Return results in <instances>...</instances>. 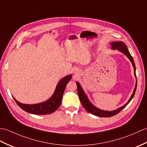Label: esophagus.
<instances>
[{"instance_id":"1","label":"esophagus","mask_w":147,"mask_h":147,"mask_svg":"<svg viewBox=\"0 0 147 147\" xmlns=\"http://www.w3.org/2000/svg\"><path fill=\"white\" fill-rule=\"evenodd\" d=\"M73 73H74V74L75 76H78V75L79 74V73H80V71H78V70H77V69H75L73 71Z\"/></svg>"}]
</instances>
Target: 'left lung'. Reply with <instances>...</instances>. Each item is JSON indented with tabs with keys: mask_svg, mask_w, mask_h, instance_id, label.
<instances>
[{
	"mask_svg": "<svg viewBox=\"0 0 147 147\" xmlns=\"http://www.w3.org/2000/svg\"><path fill=\"white\" fill-rule=\"evenodd\" d=\"M110 45L111 46V49H117L118 51H120V52L123 53L125 55L127 56L129 61L131 62V64L133 65V67L134 68V74L136 78V67H135V64L134 63V59H133L132 56H131L130 53H129V51L128 50L127 46H126V44L122 41H115L110 43ZM76 83L77 84V89H78V96H79L80 98V100L81 101V103L82 105L83 106V107L85 108L88 112L90 113L93 114L95 116H98V117H113V116H115V115L118 114L119 112H120L123 109L125 108L127 105L130 102V101L132 100V98H134V95L135 94V91L136 90V84H137V81L136 80V84L134 88V92H133V94H131V96L130 98L129 99V100L126 104H125L123 106H122L121 107L118 108V109L113 111H105V110H102L101 109H99L98 108L95 107L94 105L92 104L91 102L90 101L89 99H88L87 95L86 93H84V90H83V88L81 86L80 84L78 83V81L76 82Z\"/></svg>",
	"mask_w": 147,
	"mask_h": 147,
	"instance_id": "obj_1",
	"label": "left lung"
}]
</instances>
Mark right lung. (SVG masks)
<instances>
[{
    "label": "right lung",
    "instance_id": "add662e5",
    "mask_svg": "<svg viewBox=\"0 0 147 147\" xmlns=\"http://www.w3.org/2000/svg\"><path fill=\"white\" fill-rule=\"evenodd\" d=\"M72 75L69 74L63 78L56 87L53 94L47 101L37 104L28 105L20 103L13 97L16 103L23 110L34 115H47L52 113L59 107L62 101L63 93L67 84L71 80Z\"/></svg>",
    "mask_w": 147,
    "mask_h": 147
}]
</instances>
